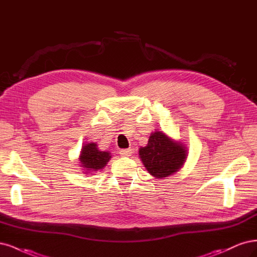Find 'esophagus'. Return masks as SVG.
Masks as SVG:
<instances>
[{"label":"esophagus","mask_w":257,"mask_h":257,"mask_svg":"<svg viewBox=\"0 0 257 257\" xmlns=\"http://www.w3.org/2000/svg\"><path fill=\"white\" fill-rule=\"evenodd\" d=\"M119 154L122 157H130L132 155V150H131V148H127V150H121L119 152Z\"/></svg>","instance_id":"34e87169"}]
</instances>
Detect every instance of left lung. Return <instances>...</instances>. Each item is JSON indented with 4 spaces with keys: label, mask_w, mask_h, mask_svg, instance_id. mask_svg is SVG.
<instances>
[{
    "label": "left lung",
    "mask_w": 257,
    "mask_h": 257,
    "mask_svg": "<svg viewBox=\"0 0 257 257\" xmlns=\"http://www.w3.org/2000/svg\"><path fill=\"white\" fill-rule=\"evenodd\" d=\"M139 156L148 173L156 178L173 175L183 168L188 150L162 131L152 132L145 147H140Z\"/></svg>",
    "instance_id": "1"
}]
</instances>
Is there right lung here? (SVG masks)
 I'll return each instance as SVG.
<instances>
[{
    "mask_svg": "<svg viewBox=\"0 0 257 257\" xmlns=\"http://www.w3.org/2000/svg\"><path fill=\"white\" fill-rule=\"evenodd\" d=\"M111 153L101 152L96 143H87L82 146L79 156L80 167L85 170V173L93 174L99 170H102L111 159Z\"/></svg>",
    "mask_w": 257,
    "mask_h": 257,
    "instance_id": "right-lung-1",
    "label": "right lung"
}]
</instances>
